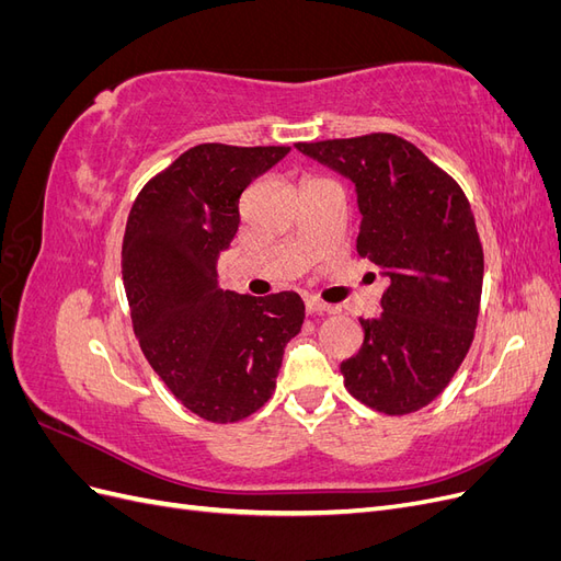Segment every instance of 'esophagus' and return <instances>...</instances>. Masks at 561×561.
Listing matches in <instances>:
<instances>
[{
	"mask_svg": "<svg viewBox=\"0 0 561 561\" xmlns=\"http://www.w3.org/2000/svg\"><path fill=\"white\" fill-rule=\"evenodd\" d=\"M307 311L309 313H336L339 309L332 307V304H325V301L311 297V299H307Z\"/></svg>",
	"mask_w": 561,
	"mask_h": 561,
	"instance_id": "obj_1",
	"label": "esophagus"
}]
</instances>
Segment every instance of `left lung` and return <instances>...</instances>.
I'll return each instance as SVG.
<instances>
[{
  "mask_svg": "<svg viewBox=\"0 0 561 561\" xmlns=\"http://www.w3.org/2000/svg\"><path fill=\"white\" fill-rule=\"evenodd\" d=\"M301 154L355 184L358 254L388 287L377 318H360V351L342 363L348 393L402 416L449 386L480 316L484 252L458 182L393 133L297 142Z\"/></svg>",
  "mask_w": 561,
  "mask_h": 561,
  "instance_id": "8db88e82",
  "label": "left lung"
}]
</instances>
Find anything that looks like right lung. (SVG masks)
Instances as JSON below:
<instances>
[{
    "label": "right lung",
    "instance_id": "right-lung-1",
    "mask_svg": "<svg viewBox=\"0 0 561 561\" xmlns=\"http://www.w3.org/2000/svg\"><path fill=\"white\" fill-rule=\"evenodd\" d=\"M290 147L196 145L135 198L122 248L133 330L173 396L213 423L254 414L276 390L304 322L297 293L222 290L219 252L241 225V194Z\"/></svg>",
    "mask_w": 561,
    "mask_h": 561
}]
</instances>
